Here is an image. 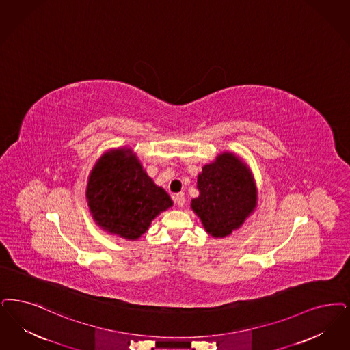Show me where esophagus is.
Wrapping results in <instances>:
<instances>
[{
	"label": "esophagus",
	"mask_w": 350,
	"mask_h": 350,
	"mask_svg": "<svg viewBox=\"0 0 350 350\" xmlns=\"http://www.w3.org/2000/svg\"><path fill=\"white\" fill-rule=\"evenodd\" d=\"M174 200L177 203L178 207H183L185 206V194L183 193H178L174 196Z\"/></svg>",
	"instance_id": "1"
}]
</instances>
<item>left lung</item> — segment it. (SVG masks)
<instances>
[{"label":"left lung","instance_id":"1","mask_svg":"<svg viewBox=\"0 0 350 350\" xmlns=\"http://www.w3.org/2000/svg\"><path fill=\"white\" fill-rule=\"evenodd\" d=\"M196 187L199 196L191 200V208L212 237L229 236L256 207L258 190L252 172L232 152H223L204 165Z\"/></svg>","mask_w":350,"mask_h":350}]
</instances>
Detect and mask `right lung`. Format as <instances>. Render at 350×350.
Returning a JSON list of instances; mask_svg holds the SVG:
<instances>
[{
  "instance_id": "1",
  "label": "right lung",
  "mask_w": 350,
  "mask_h": 350,
  "mask_svg": "<svg viewBox=\"0 0 350 350\" xmlns=\"http://www.w3.org/2000/svg\"><path fill=\"white\" fill-rule=\"evenodd\" d=\"M85 198L95 223L129 241L138 239L157 215L173 206L130 148L112 150L98 159L90 173Z\"/></svg>"
}]
</instances>
